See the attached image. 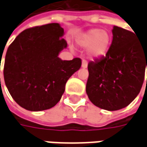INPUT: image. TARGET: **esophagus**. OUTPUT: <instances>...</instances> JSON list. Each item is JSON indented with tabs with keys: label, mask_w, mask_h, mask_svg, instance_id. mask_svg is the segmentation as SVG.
<instances>
[{
	"label": "esophagus",
	"mask_w": 147,
	"mask_h": 147,
	"mask_svg": "<svg viewBox=\"0 0 147 147\" xmlns=\"http://www.w3.org/2000/svg\"><path fill=\"white\" fill-rule=\"evenodd\" d=\"M82 67L83 68H86L87 67V61L86 60H83V62H82Z\"/></svg>",
	"instance_id": "1"
}]
</instances>
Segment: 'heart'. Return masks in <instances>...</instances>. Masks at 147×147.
<instances>
[{"mask_svg": "<svg viewBox=\"0 0 147 147\" xmlns=\"http://www.w3.org/2000/svg\"><path fill=\"white\" fill-rule=\"evenodd\" d=\"M83 47H90V53L93 57H102L105 54L110 43V38L107 32L94 29L84 34L80 41Z\"/></svg>", "mask_w": 147, "mask_h": 147, "instance_id": "b5f03b06", "label": "heart"}]
</instances>
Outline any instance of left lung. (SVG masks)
Segmentation results:
<instances>
[{"label": "left lung", "instance_id": "1", "mask_svg": "<svg viewBox=\"0 0 147 147\" xmlns=\"http://www.w3.org/2000/svg\"><path fill=\"white\" fill-rule=\"evenodd\" d=\"M113 35L105 57L89 62L86 86L90 101L109 111L124 108L136 98L147 68V43L139 41L132 31L117 26Z\"/></svg>", "mask_w": 147, "mask_h": 147}]
</instances>
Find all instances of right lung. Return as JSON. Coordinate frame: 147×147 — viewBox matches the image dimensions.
<instances>
[{
	"label": "right lung",
	"mask_w": 147,
	"mask_h": 147,
	"mask_svg": "<svg viewBox=\"0 0 147 147\" xmlns=\"http://www.w3.org/2000/svg\"><path fill=\"white\" fill-rule=\"evenodd\" d=\"M64 29L57 23L28 28L8 46L4 79L18 105L30 111L57 105L68 79L81 67L79 57L62 61L59 53L67 47Z\"/></svg>",
	"instance_id": "obj_1"
}]
</instances>
